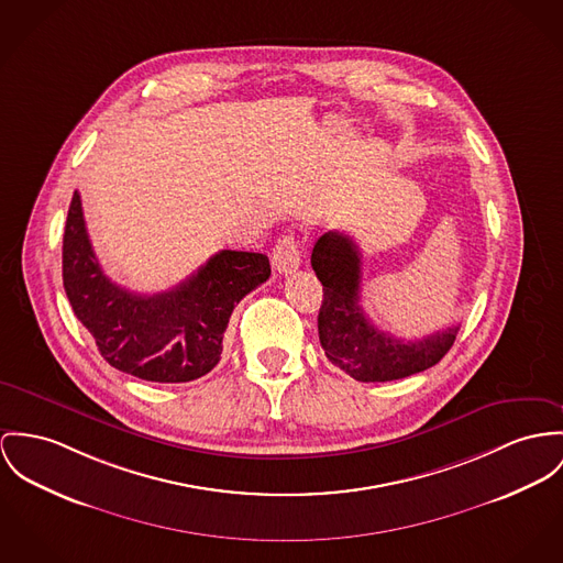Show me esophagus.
<instances>
[{"label": "esophagus", "instance_id": "obj_1", "mask_svg": "<svg viewBox=\"0 0 563 563\" xmlns=\"http://www.w3.org/2000/svg\"><path fill=\"white\" fill-rule=\"evenodd\" d=\"M300 246H298V240L294 235H283L274 251H272V265L280 272V274H291L294 269L300 267Z\"/></svg>", "mask_w": 563, "mask_h": 563}]
</instances>
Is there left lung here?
<instances>
[{"label": "left lung", "instance_id": "1", "mask_svg": "<svg viewBox=\"0 0 563 563\" xmlns=\"http://www.w3.org/2000/svg\"><path fill=\"white\" fill-rule=\"evenodd\" d=\"M310 265L323 285L319 341L328 360L355 382L402 379L431 368L450 351L459 325L405 343L368 321L360 306V251L345 233H323L312 249Z\"/></svg>", "mask_w": 563, "mask_h": 563}]
</instances>
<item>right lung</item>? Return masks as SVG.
Returning a JSON list of instances; mask_svg holds the SVG:
<instances>
[{"label":"right lung","mask_w":563,"mask_h":563,"mask_svg":"<svg viewBox=\"0 0 563 563\" xmlns=\"http://www.w3.org/2000/svg\"><path fill=\"white\" fill-rule=\"evenodd\" d=\"M261 253L220 251L174 289L139 296L115 285L91 251L79 192L66 218L62 276L77 319L100 355L145 382L186 384L220 360L233 308L269 278Z\"/></svg>","instance_id":"obj_1"}]
</instances>
